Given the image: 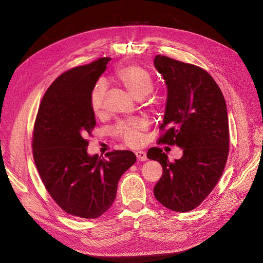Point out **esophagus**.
<instances>
[{
    "mask_svg": "<svg viewBox=\"0 0 263 263\" xmlns=\"http://www.w3.org/2000/svg\"><path fill=\"white\" fill-rule=\"evenodd\" d=\"M135 154H136V157H137V159H138L139 161H146L147 160V154L145 153V151L138 150Z\"/></svg>",
    "mask_w": 263,
    "mask_h": 263,
    "instance_id": "1",
    "label": "esophagus"
}]
</instances>
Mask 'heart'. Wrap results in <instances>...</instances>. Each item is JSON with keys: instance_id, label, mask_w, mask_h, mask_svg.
Here are the masks:
<instances>
[{"instance_id": "1", "label": "heart", "mask_w": 263, "mask_h": 263, "mask_svg": "<svg viewBox=\"0 0 263 263\" xmlns=\"http://www.w3.org/2000/svg\"><path fill=\"white\" fill-rule=\"evenodd\" d=\"M116 80L123 84L126 90L136 99H142L148 95L154 87V79L149 71L137 65L126 66L119 69L115 74ZM106 85L103 81H99L93 86L90 95V104L95 115H100L104 106ZM145 125L140 121L130 123H121L116 127V135L122 138L127 145L136 146L141 141V130Z\"/></svg>"}]
</instances>
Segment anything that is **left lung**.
I'll return each mask as SVG.
<instances>
[{
  "instance_id": "1",
  "label": "left lung",
  "mask_w": 263,
  "mask_h": 263,
  "mask_svg": "<svg viewBox=\"0 0 263 263\" xmlns=\"http://www.w3.org/2000/svg\"><path fill=\"white\" fill-rule=\"evenodd\" d=\"M154 65L168 91L161 124L166 130L159 141L183 149L174 162L161 148L148 150V159L163 170L154 193L164 208L189 212L205 200L224 171L229 151L226 102L202 68L161 54L156 55Z\"/></svg>"
}]
</instances>
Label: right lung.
Masks as SVG:
<instances>
[{
	"instance_id": "add662e5",
	"label": "right lung",
	"mask_w": 263,
	"mask_h": 263,
	"mask_svg": "<svg viewBox=\"0 0 263 263\" xmlns=\"http://www.w3.org/2000/svg\"><path fill=\"white\" fill-rule=\"evenodd\" d=\"M110 59L62 73L45 93L33 135L35 164L53 201L66 213L81 218H98L115 201L118 181L136 162L129 150L90 156L87 135L95 116L90 95Z\"/></svg>"
}]
</instances>
